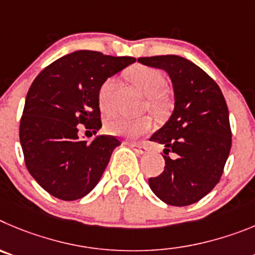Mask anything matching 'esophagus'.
I'll return each instance as SVG.
<instances>
[{
	"label": "esophagus",
	"instance_id": "esophagus-1",
	"mask_svg": "<svg viewBox=\"0 0 255 255\" xmlns=\"http://www.w3.org/2000/svg\"><path fill=\"white\" fill-rule=\"evenodd\" d=\"M127 144L129 146V147H132L133 150L136 151L137 153H139V155H142V153L146 152V146H143L142 143H134V142H127Z\"/></svg>",
	"mask_w": 255,
	"mask_h": 255
}]
</instances>
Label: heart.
Returning a JSON list of instances; mask_svg holds the SVG:
<instances>
[{"mask_svg":"<svg viewBox=\"0 0 255 255\" xmlns=\"http://www.w3.org/2000/svg\"><path fill=\"white\" fill-rule=\"evenodd\" d=\"M126 79L146 96V108L151 113L157 117H162L170 109V98L165 93V77L159 70L148 66L136 65L126 71ZM116 89V80L113 77L105 80L100 85L98 91V102L104 113L111 112L112 95ZM153 127L152 119L150 117H141L137 119H130L123 116H113L107 119L105 130L112 136L128 137L136 138L144 133L150 132Z\"/></svg>","mask_w":255,"mask_h":255,"instance_id":"b5f03b06","label":"heart"}]
</instances>
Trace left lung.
<instances>
[{
    "mask_svg": "<svg viewBox=\"0 0 255 255\" xmlns=\"http://www.w3.org/2000/svg\"><path fill=\"white\" fill-rule=\"evenodd\" d=\"M138 62L166 71L175 96L173 114L150 138L165 146V167L148 184L167 205L189 206L210 193L224 173L231 148L228 105L219 85L193 62L174 54Z\"/></svg>",
    "mask_w": 255,
    "mask_h": 255,
    "instance_id": "8db88e82",
    "label": "left lung"
}]
</instances>
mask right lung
<instances>
[{
  "instance_id": "add662e5",
  "label": "right lung",
  "mask_w": 255,
  "mask_h": 255,
  "mask_svg": "<svg viewBox=\"0 0 255 255\" xmlns=\"http://www.w3.org/2000/svg\"><path fill=\"white\" fill-rule=\"evenodd\" d=\"M134 61L77 50L50 63L33 81L20 121V143L27 170L50 196L75 201L99 183L121 141L105 134L93 142L80 139L77 126L100 129V85Z\"/></svg>"
}]
</instances>
